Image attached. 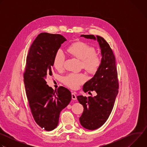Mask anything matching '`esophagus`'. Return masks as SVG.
Wrapping results in <instances>:
<instances>
[{
    "mask_svg": "<svg viewBox=\"0 0 147 147\" xmlns=\"http://www.w3.org/2000/svg\"><path fill=\"white\" fill-rule=\"evenodd\" d=\"M71 98H72V99H73V100H76V99H77L76 95L74 93H72V94H71Z\"/></svg>",
    "mask_w": 147,
    "mask_h": 147,
    "instance_id": "34e87169",
    "label": "esophagus"
}]
</instances>
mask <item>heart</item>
<instances>
[{
	"mask_svg": "<svg viewBox=\"0 0 147 147\" xmlns=\"http://www.w3.org/2000/svg\"><path fill=\"white\" fill-rule=\"evenodd\" d=\"M68 51L74 57L81 60L83 68L89 73L94 74L100 67V58L95 53V48L88 44L82 42H77L71 45ZM65 53L63 51L60 49L57 50L53 60V65L56 69L60 70L63 68L65 64ZM86 80L87 76L84 74L71 73L63 78V82L67 87L76 89Z\"/></svg>",
	"mask_w": 147,
	"mask_h": 147,
	"instance_id": "b5f03b06",
	"label": "heart"
}]
</instances>
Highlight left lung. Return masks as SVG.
<instances>
[{"mask_svg":"<svg viewBox=\"0 0 147 147\" xmlns=\"http://www.w3.org/2000/svg\"><path fill=\"white\" fill-rule=\"evenodd\" d=\"M80 36L96 40L102 56L98 70L82 88L84 92L95 91L97 95L88 97L77 96L84 107L83 113L79 119L80 124L84 128L94 130L102 126L108 119L118 94L116 60L112 50L104 38L94 35H81Z\"/></svg>","mask_w":147,"mask_h":147,"instance_id":"obj_1","label":"left lung"}]
</instances>
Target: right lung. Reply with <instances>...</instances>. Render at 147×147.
<instances>
[{
	"instance_id": "add662e5",
	"label": "right lung",
	"mask_w": 147,
	"mask_h": 147,
	"mask_svg": "<svg viewBox=\"0 0 147 147\" xmlns=\"http://www.w3.org/2000/svg\"><path fill=\"white\" fill-rule=\"evenodd\" d=\"M67 39L61 35L42 32L32 44L27 57L24 81L30 107L36 123L46 131L58 125L60 112L71 99L63 87L54 91L46 81L52 75L55 55Z\"/></svg>"
}]
</instances>
